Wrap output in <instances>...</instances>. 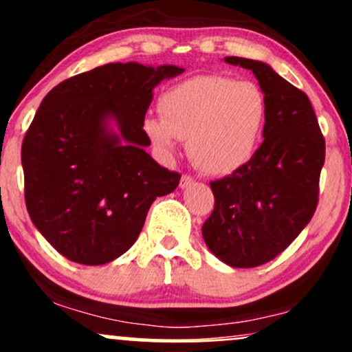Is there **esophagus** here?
Here are the masks:
<instances>
[{
	"instance_id": "1",
	"label": "esophagus",
	"mask_w": 352,
	"mask_h": 352,
	"mask_svg": "<svg viewBox=\"0 0 352 352\" xmlns=\"http://www.w3.org/2000/svg\"><path fill=\"white\" fill-rule=\"evenodd\" d=\"M192 184H194V179H192L190 175H187V173H184L182 179H180V187L186 188L188 186H192Z\"/></svg>"
}]
</instances>
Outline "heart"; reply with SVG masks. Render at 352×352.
<instances>
[{
	"label": "heart",
	"mask_w": 352,
	"mask_h": 352,
	"mask_svg": "<svg viewBox=\"0 0 352 352\" xmlns=\"http://www.w3.org/2000/svg\"><path fill=\"white\" fill-rule=\"evenodd\" d=\"M162 118H146V135L162 151L187 140L190 160L223 175L251 160L268 120L258 84L226 76H199L170 87L158 101Z\"/></svg>",
	"instance_id": "heart-1"
}]
</instances>
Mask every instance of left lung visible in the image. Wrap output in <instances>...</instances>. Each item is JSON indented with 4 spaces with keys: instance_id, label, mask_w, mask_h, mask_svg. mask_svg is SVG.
<instances>
[{
    "instance_id": "1",
    "label": "left lung",
    "mask_w": 352,
    "mask_h": 352,
    "mask_svg": "<svg viewBox=\"0 0 352 352\" xmlns=\"http://www.w3.org/2000/svg\"><path fill=\"white\" fill-rule=\"evenodd\" d=\"M224 60L254 74L268 101V120L263 143L251 160L210 182L214 210L202 236L226 265L254 268L287 250L312 219L325 140L305 92L263 62Z\"/></svg>"
}]
</instances>
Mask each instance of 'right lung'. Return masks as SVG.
Listing matches in <instances>:
<instances>
[{
  "instance_id": "1",
  "label": "right lung",
  "mask_w": 352,
  "mask_h": 352,
  "mask_svg": "<svg viewBox=\"0 0 352 352\" xmlns=\"http://www.w3.org/2000/svg\"><path fill=\"white\" fill-rule=\"evenodd\" d=\"M184 69L106 64L57 84L21 145L30 219L62 256L104 265L135 244L153 201L179 186L143 148L153 87ZM113 119L118 133L107 129Z\"/></svg>"
}]
</instances>
